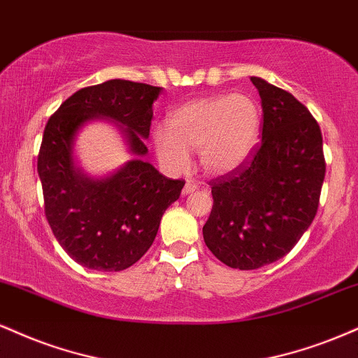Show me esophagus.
I'll return each instance as SVG.
<instances>
[{
    "instance_id": "obj_1",
    "label": "esophagus",
    "mask_w": 358,
    "mask_h": 358,
    "mask_svg": "<svg viewBox=\"0 0 358 358\" xmlns=\"http://www.w3.org/2000/svg\"><path fill=\"white\" fill-rule=\"evenodd\" d=\"M196 190V183H193V182H187L185 183V187H183V195H190V193H193Z\"/></svg>"
}]
</instances>
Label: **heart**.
<instances>
[{
	"label": "heart",
	"instance_id": "1",
	"mask_svg": "<svg viewBox=\"0 0 358 358\" xmlns=\"http://www.w3.org/2000/svg\"><path fill=\"white\" fill-rule=\"evenodd\" d=\"M262 111L247 93L217 94L183 103L168 115V127H155L157 158L166 170L183 171L190 152L212 175H225L248 160L260 135Z\"/></svg>",
	"mask_w": 358,
	"mask_h": 358
}]
</instances>
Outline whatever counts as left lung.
I'll return each mask as SVG.
<instances>
[{"mask_svg":"<svg viewBox=\"0 0 358 358\" xmlns=\"http://www.w3.org/2000/svg\"><path fill=\"white\" fill-rule=\"evenodd\" d=\"M262 100V141L212 185L203 240L223 264L255 270L280 260L315 218L325 160L322 131L294 94L252 76Z\"/></svg>","mask_w":358,"mask_h":358,"instance_id":"1","label":"left lung"}]
</instances>
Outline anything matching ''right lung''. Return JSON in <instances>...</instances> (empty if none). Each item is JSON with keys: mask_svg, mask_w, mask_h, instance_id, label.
<instances>
[{"mask_svg": "<svg viewBox=\"0 0 358 358\" xmlns=\"http://www.w3.org/2000/svg\"><path fill=\"white\" fill-rule=\"evenodd\" d=\"M162 92L110 80L78 90L46 123L38 155L46 220L64 252L86 268L120 272L136 264L182 193L183 180L166 178L143 160ZM100 119L117 124L134 158L108 176L92 177L78 165L74 141L81 127Z\"/></svg>", "mask_w": 358, "mask_h": 358, "instance_id": "1", "label": "right lung"}]
</instances>
